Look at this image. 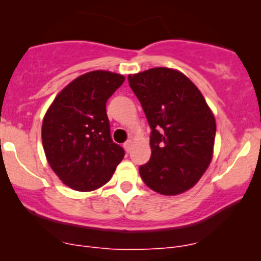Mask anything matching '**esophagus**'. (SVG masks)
<instances>
[{
  "label": "esophagus",
  "instance_id": "esophagus-1",
  "mask_svg": "<svg viewBox=\"0 0 261 261\" xmlns=\"http://www.w3.org/2000/svg\"><path fill=\"white\" fill-rule=\"evenodd\" d=\"M131 147H133V141H131V140H127L126 142L124 143V148H125V151H126V152H130V151H131Z\"/></svg>",
  "mask_w": 261,
  "mask_h": 261
}]
</instances>
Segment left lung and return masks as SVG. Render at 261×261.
Returning <instances> with one entry per match:
<instances>
[{"mask_svg":"<svg viewBox=\"0 0 261 261\" xmlns=\"http://www.w3.org/2000/svg\"><path fill=\"white\" fill-rule=\"evenodd\" d=\"M151 127V158L140 166L148 188L178 195L193 188L214 153L216 121L197 87L185 74L155 67L128 74Z\"/></svg>","mask_w":261,"mask_h":261,"instance_id":"1","label":"left lung"}]
</instances>
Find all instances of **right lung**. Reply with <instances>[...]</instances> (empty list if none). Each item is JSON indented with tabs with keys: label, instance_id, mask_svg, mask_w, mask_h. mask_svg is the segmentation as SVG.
Returning a JSON list of instances; mask_svg holds the SVG:
<instances>
[{
	"label": "right lung",
	"instance_id": "obj_1",
	"mask_svg": "<svg viewBox=\"0 0 261 261\" xmlns=\"http://www.w3.org/2000/svg\"><path fill=\"white\" fill-rule=\"evenodd\" d=\"M125 77L92 71L66 86L44 116L43 147L55 174L77 191H92L110 180L125 155L113 142L107 101Z\"/></svg>",
	"mask_w": 261,
	"mask_h": 261
}]
</instances>
